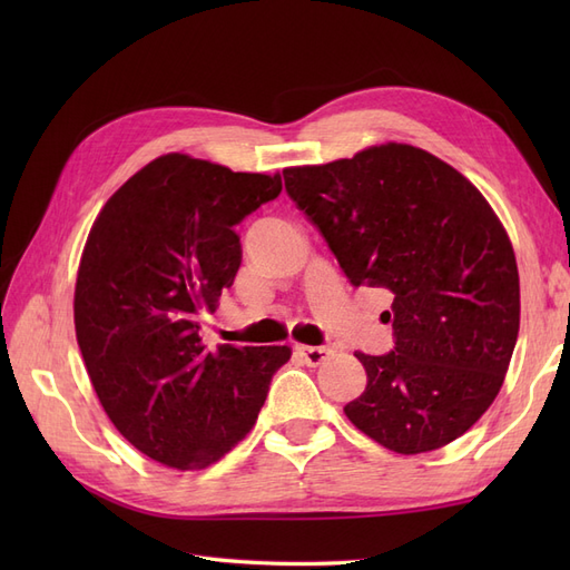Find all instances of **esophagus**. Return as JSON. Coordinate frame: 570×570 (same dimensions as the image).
<instances>
[{
    "instance_id": "34e87169",
    "label": "esophagus",
    "mask_w": 570,
    "mask_h": 570,
    "mask_svg": "<svg viewBox=\"0 0 570 570\" xmlns=\"http://www.w3.org/2000/svg\"><path fill=\"white\" fill-rule=\"evenodd\" d=\"M295 352H297V356L304 361V364L312 366V368L321 366L323 361L331 358V354H333L331 347H306V344H297Z\"/></svg>"
}]
</instances>
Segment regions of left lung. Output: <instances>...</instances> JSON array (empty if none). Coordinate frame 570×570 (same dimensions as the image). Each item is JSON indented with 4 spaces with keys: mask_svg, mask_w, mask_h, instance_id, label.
Instances as JSON below:
<instances>
[{
    "mask_svg": "<svg viewBox=\"0 0 570 570\" xmlns=\"http://www.w3.org/2000/svg\"><path fill=\"white\" fill-rule=\"evenodd\" d=\"M283 176L350 283L392 297L394 347L354 354L368 383L347 419L396 454L454 442L494 402L519 337V268L492 206L450 164L396 142Z\"/></svg>",
    "mask_w": 570,
    "mask_h": 570,
    "instance_id": "left-lung-1",
    "label": "left lung"
}]
</instances>
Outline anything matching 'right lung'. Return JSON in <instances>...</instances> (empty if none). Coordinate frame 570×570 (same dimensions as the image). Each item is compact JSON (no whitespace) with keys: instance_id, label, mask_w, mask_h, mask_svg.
<instances>
[{"instance_id":"obj_1","label":"right lung","mask_w":570,"mask_h":570,"mask_svg":"<svg viewBox=\"0 0 570 570\" xmlns=\"http://www.w3.org/2000/svg\"><path fill=\"white\" fill-rule=\"evenodd\" d=\"M281 189L278 174L164 154L116 189L85 243L73 299L85 368L118 433L170 469H206L245 440L292 354L206 352L197 323L243 262L235 226Z\"/></svg>"}]
</instances>
